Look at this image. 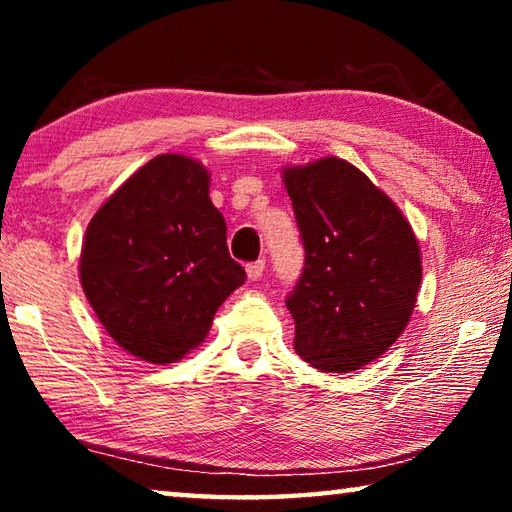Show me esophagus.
I'll list each match as a JSON object with an SVG mask.
<instances>
[{
	"instance_id": "esophagus-1",
	"label": "esophagus",
	"mask_w": 512,
	"mask_h": 512,
	"mask_svg": "<svg viewBox=\"0 0 512 512\" xmlns=\"http://www.w3.org/2000/svg\"><path fill=\"white\" fill-rule=\"evenodd\" d=\"M264 268H266L264 259H257V262H250V264L246 266L248 280H259V277H262V273H264Z\"/></svg>"
}]
</instances>
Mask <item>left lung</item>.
Returning a JSON list of instances; mask_svg holds the SVG:
<instances>
[{
    "label": "left lung",
    "mask_w": 512,
    "mask_h": 512,
    "mask_svg": "<svg viewBox=\"0 0 512 512\" xmlns=\"http://www.w3.org/2000/svg\"><path fill=\"white\" fill-rule=\"evenodd\" d=\"M305 268L287 309L296 352L323 372L379 359L409 325L422 282L420 246L400 207L341 158L282 171Z\"/></svg>",
    "instance_id": "8db88e82"
}]
</instances>
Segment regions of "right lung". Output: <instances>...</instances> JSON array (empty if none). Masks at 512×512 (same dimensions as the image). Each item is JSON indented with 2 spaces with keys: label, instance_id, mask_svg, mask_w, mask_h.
Wrapping results in <instances>:
<instances>
[{
  "label": "right lung",
  "instance_id": "add662e5",
  "mask_svg": "<svg viewBox=\"0 0 512 512\" xmlns=\"http://www.w3.org/2000/svg\"><path fill=\"white\" fill-rule=\"evenodd\" d=\"M79 273L119 348L160 366L201 345L216 309L246 282L210 201V173L178 153L146 162L99 207Z\"/></svg>",
  "mask_w": 512,
  "mask_h": 512
}]
</instances>
